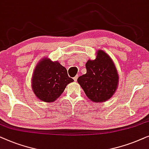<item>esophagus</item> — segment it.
Masks as SVG:
<instances>
[{
    "mask_svg": "<svg viewBox=\"0 0 149 149\" xmlns=\"http://www.w3.org/2000/svg\"><path fill=\"white\" fill-rule=\"evenodd\" d=\"M78 75H77V76H75L74 78H73V80H74L75 82H76L77 80H78Z\"/></svg>",
    "mask_w": 149,
    "mask_h": 149,
    "instance_id": "esophagus-1",
    "label": "esophagus"
}]
</instances>
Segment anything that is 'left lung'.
Segmentation results:
<instances>
[{
    "label": "left lung",
    "mask_w": 149,
    "mask_h": 149,
    "mask_svg": "<svg viewBox=\"0 0 149 149\" xmlns=\"http://www.w3.org/2000/svg\"><path fill=\"white\" fill-rule=\"evenodd\" d=\"M86 73L78 78L85 94L95 103H103L110 100L118 88L119 76L111 57L98 49L96 58L86 63Z\"/></svg>",
    "instance_id": "1"
}]
</instances>
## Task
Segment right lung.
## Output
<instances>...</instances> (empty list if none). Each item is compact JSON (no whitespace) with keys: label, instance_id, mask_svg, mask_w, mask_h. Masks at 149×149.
<instances>
[{"label":"right lung","instance_id":"add662e5","mask_svg":"<svg viewBox=\"0 0 149 149\" xmlns=\"http://www.w3.org/2000/svg\"><path fill=\"white\" fill-rule=\"evenodd\" d=\"M72 82L73 80L69 78L65 67L58 61H52L48 57H45L35 67L31 86L39 100L50 103L57 100L64 92L67 85Z\"/></svg>","mask_w":149,"mask_h":149}]
</instances>
